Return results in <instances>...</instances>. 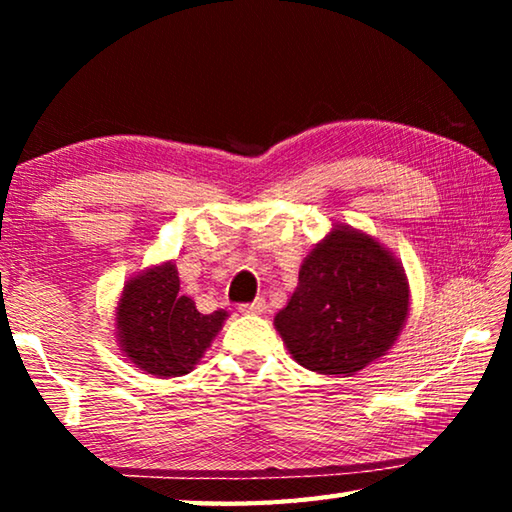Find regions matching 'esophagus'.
<instances>
[{
	"label": "esophagus",
	"mask_w": 512,
	"mask_h": 512,
	"mask_svg": "<svg viewBox=\"0 0 512 512\" xmlns=\"http://www.w3.org/2000/svg\"><path fill=\"white\" fill-rule=\"evenodd\" d=\"M239 311H241V314H250V316L264 314V311H266V300H264V298H257L255 302H248V305H241Z\"/></svg>",
	"instance_id": "obj_1"
}]
</instances>
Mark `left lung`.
Segmentation results:
<instances>
[{"label": "left lung", "instance_id": "1", "mask_svg": "<svg viewBox=\"0 0 512 512\" xmlns=\"http://www.w3.org/2000/svg\"><path fill=\"white\" fill-rule=\"evenodd\" d=\"M409 307V277L393 250L334 223L302 259L298 287L273 325L302 368L352 377L393 348Z\"/></svg>", "mask_w": 512, "mask_h": 512}]
</instances>
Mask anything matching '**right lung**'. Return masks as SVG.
I'll list each match as a JSON object with an SVG mask.
<instances>
[{
	"mask_svg": "<svg viewBox=\"0 0 512 512\" xmlns=\"http://www.w3.org/2000/svg\"><path fill=\"white\" fill-rule=\"evenodd\" d=\"M228 316L225 309L201 314L180 293L176 262L167 259L126 280L115 307V339L144 375L183 377L203 359Z\"/></svg>",
	"mask_w": 512,
	"mask_h": 512,
	"instance_id": "obj_1",
	"label": "right lung"
}]
</instances>
